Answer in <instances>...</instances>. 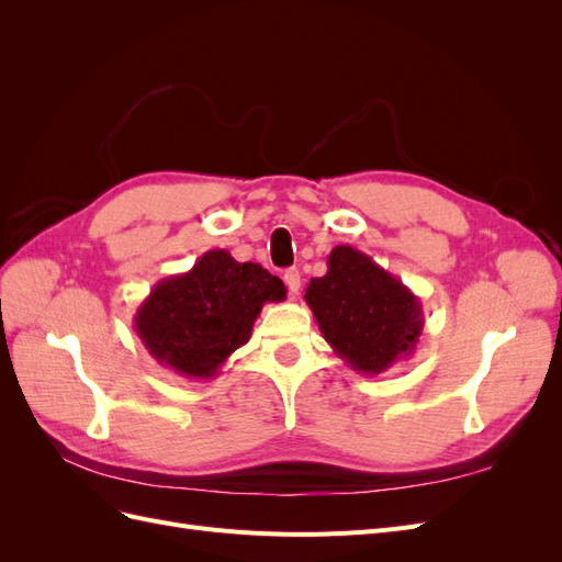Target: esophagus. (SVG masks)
Here are the masks:
<instances>
[{
	"instance_id": "1",
	"label": "esophagus",
	"mask_w": 562,
	"mask_h": 562,
	"mask_svg": "<svg viewBox=\"0 0 562 562\" xmlns=\"http://www.w3.org/2000/svg\"><path fill=\"white\" fill-rule=\"evenodd\" d=\"M283 281H285V285H288V291H291V295L295 297V295L300 293V285H302L300 271H297V269H288L285 274H283Z\"/></svg>"
}]
</instances>
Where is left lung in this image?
<instances>
[{"label": "left lung", "mask_w": 562, "mask_h": 562, "mask_svg": "<svg viewBox=\"0 0 562 562\" xmlns=\"http://www.w3.org/2000/svg\"><path fill=\"white\" fill-rule=\"evenodd\" d=\"M310 304L323 339L351 370L380 375L417 349L424 330L419 297L370 255L335 246L328 271L312 279Z\"/></svg>", "instance_id": "left-lung-1"}]
</instances>
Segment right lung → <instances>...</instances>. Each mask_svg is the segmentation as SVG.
Listing matches in <instances>:
<instances>
[{
  "mask_svg": "<svg viewBox=\"0 0 562 562\" xmlns=\"http://www.w3.org/2000/svg\"><path fill=\"white\" fill-rule=\"evenodd\" d=\"M283 300L279 277L215 248L190 271L151 288L133 316V328L159 366L190 380H213L248 342L265 304Z\"/></svg>",
  "mask_w": 562,
  "mask_h": 562,
  "instance_id": "right-lung-1",
  "label": "right lung"
}]
</instances>
